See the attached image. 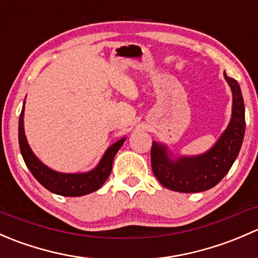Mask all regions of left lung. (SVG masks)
<instances>
[{
	"instance_id": "8db88e82",
	"label": "left lung",
	"mask_w": 258,
	"mask_h": 258,
	"mask_svg": "<svg viewBox=\"0 0 258 258\" xmlns=\"http://www.w3.org/2000/svg\"><path fill=\"white\" fill-rule=\"evenodd\" d=\"M232 92V112L225 131L206 152L179 155L163 142H152L151 166L160 183L184 194L202 192L215 187L237 158L244 137V103L240 85L223 72Z\"/></svg>"
}]
</instances>
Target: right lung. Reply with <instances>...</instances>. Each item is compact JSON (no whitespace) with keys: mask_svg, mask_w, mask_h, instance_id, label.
<instances>
[{"mask_svg":"<svg viewBox=\"0 0 258 258\" xmlns=\"http://www.w3.org/2000/svg\"><path fill=\"white\" fill-rule=\"evenodd\" d=\"M23 118H25V101H23V107L20 114V121H18V142H20V150L23 161L31 173L45 188H47L52 194L59 195V196H85V195L92 194V192L97 191L100 187H102L112 170L114 156L127 139V137H123L108 146L101 160L92 170L74 173L59 172V171L52 170L51 167L46 166L33 153L32 148L28 145L27 137H26Z\"/></svg>","mask_w":258,"mask_h":258,"instance_id":"right-lung-1","label":"right lung"}]
</instances>
